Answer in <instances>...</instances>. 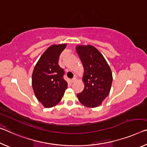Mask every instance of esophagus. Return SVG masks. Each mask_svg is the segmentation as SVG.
Listing matches in <instances>:
<instances>
[{"label":"esophagus","mask_w":147,"mask_h":147,"mask_svg":"<svg viewBox=\"0 0 147 147\" xmlns=\"http://www.w3.org/2000/svg\"><path fill=\"white\" fill-rule=\"evenodd\" d=\"M76 81V78H74L73 79H71V83H74Z\"/></svg>","instance_id":"obj_1"}]
</instances>
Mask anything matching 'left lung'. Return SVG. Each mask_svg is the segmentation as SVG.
<instances>
[{
    "label": "left lung",
    "instance_id": "8db88e82",
    "mask_svg": "<svg viewBox=\"0 0 147 147\" xmlns=\"http://www.w3.org/2000/svg\"><path fill=\"white\" fill-rule=\"evenodd\" d=\"M76 51L84 67L83 81L85 83L83 91L77 96L85 107H97L111 89V69L102 54L92 45H79Z\"/></svg>",
    "mask_w": 147,
    "mask_h": 147
}]
</instances>
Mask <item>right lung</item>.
I'll return each instance as SVG.
<instances>
[{"label": "right lung", "instance_id": "right-lung-1", "mask_svg": "<svg viewBox=\"0 0 147 147\" xmlns=\"http://www.w3.org/2000/svg\"><path fill=\"white\" fill-rule=\"evenodd\" d=\"M66 44L53 45L40 56L33 69L32 87L36 98L45 108H51L60 102L67 87L64 80V69L58 59Z\"/></svg>", "mask_w": 147, "mask_h": 147}]
</instances>
